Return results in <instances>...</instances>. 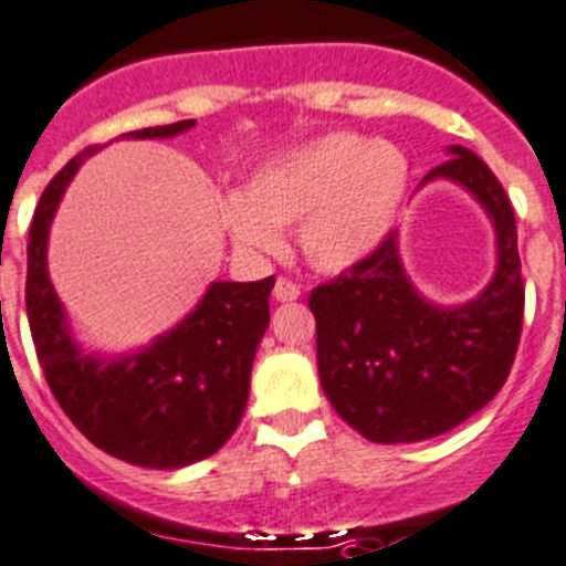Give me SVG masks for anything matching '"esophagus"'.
Listing matches in <instances>:
<instances>
[{"label":"esophagus","instance_id":"1","mask_svg":"<svg viewBox=\"0 0 566 566\" xmlns=\"http://www.w3.org/2000/svg\"><path fill=\"white\" fill-rule=\"evenodd\" d=\"M301 295V287L298 284H293L290 279H276V284H273V298L276 301H295Z\"/></svg>","mask_w":566,"mask_h":566}]
</instances>
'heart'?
Wrapping results in <instances>:
<instances>
[{"label": "heart", "mask_w": 566, "mask_h": 566, "mask_svg": "<svg viewBox=\"0 0 566 566\" xmlns=\"http://www.w3.org/2000/svg\"><path fill=\"white\" fill-rule=\"evenodd\" d=\"M410 187V161L394 142L326 134L253 167L220 203V226L248 256L279 251V229L298 223L301 256L340 273L377 251Z\"/></svg>", "instance_id": "heart-1"}]
</instances>
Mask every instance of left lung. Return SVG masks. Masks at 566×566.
<instances>
[{"instance_id": "left-lung-1", "label": "left lung", "mask_w": 566, "mask_h": 566, "mask_svg": "<svg viewBox=\"0 0 566 566\" xmlns=\"http://www.w3.org/2000/svg\"><path fill=\"white\" fill-rule=\"evenodd\" d=\"M421 181H452L489 214L497 265L463 304L427 298L408 276L399 234L310 295L321 388L346 424L374 443H413L489 405L514 366L525 287L514 209L483 158L461 145Z\"/></svg>"}]
</instances>
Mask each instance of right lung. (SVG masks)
<instances>
[{
	"mask_svg": "<svg viewBox=\"0 0 566 566\" xmlns=\"http://www.w3.org/2000/svg\"><path fill=\"white\" fill-rule=\"evenodd\" d=\"M195 119L142 128L125 139H172ZM99 147H88L41 195L28 245V321L44 377L72 424L108 455L145 469H181L214 455L242 419L256 346L271 321L273 276L211 282L172 329L147 346L86 352L46 268L50 226L69 181Z\"/></svg>",
	"mask_w": 566,
	"mask_h": 566,
	"instance_id": "1",
	"label": "right lung"
}]
</instances>
